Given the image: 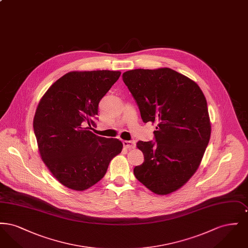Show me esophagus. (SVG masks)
I'll return each instance as SVG.
<instances>
[{
    "instance_id": "esophagus-1",
    "label": "esophagus",
    "mask_w": 248,
    "mask_h": 248,
    "mask_svg": "<svg viewBox=\"0 0 248 248\" xmlns=\"http://www.w3.org/2000/svg\"><path fill=\"white\" fill-rule=\"evenodd\" d=\"M123 144L125 148H128V149H134L136 148V143L133 140H124Z\"/></svg>"
}]
</instances>
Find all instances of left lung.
Returning a JSON list of instances; mask_svg holds the SVG:
<instances>
[{
    "label": "left lung",
    "instance_id": "obj_1",
    "mask_svg": "<svg viewBox=\"0 0 248 248\" xmlns=\"http://www.w3.org/2000/svg\"><path fill=\"white\" fill-rule=\"evenodd\" d=\"M144 123L156 124L155 141H139L144 162L134 168L142 184L159 195L174 192L194 175L211 135L205 96L199 85L169 68L123 73Z\"/></svg>",
    "mask_w": 248,
    "mask_h": 248
}]
</instances>
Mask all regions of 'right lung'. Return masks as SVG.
Returning a JSON list of instances; mask_svg holds the SVG:
<instances>
[{
  "mask_svg": "<svg viewBox=\"0 0 248 248\" xmlns=\"http://www.w3.org/2000/svg\"><path fill=\"white\" fill-rule=\"evenodd\" d=\"M121 71H71L41 98L33 119L38 150L62 185L85 190L105 176L109 162L123 150L117 139L94 135L98 104Z\"/></svg>",
  "mask_w": 248,
  "mask_h": 248,
  "instance_id": "right-lung-1",
  "label": "right lung"
}]
</instances>
